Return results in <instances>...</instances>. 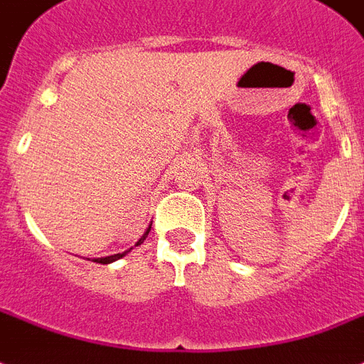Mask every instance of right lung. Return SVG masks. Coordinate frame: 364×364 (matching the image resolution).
Listing matches in <instances>:
<instances>
[{"instance_id":"1","label":"right lung","mask_w":364,"mask_h":364,"mask_svg":"<svg viewBox=\"0 0 364 364\" xmlns=\"http://www.w3.org/2000/svg\"><path fill=\"white\" fill-rule=\"evenodd\" d=\"M150 228H151V224H150V226H148V230H146V233H144L142 237L138 239L136 245H134V247H138V245H142V243H144V239L148 237V233H150ZM127 252H131V249L125 250V252H119V255L106 256V258H95V262H97V264H112V262H115V260H119V258H123V256H125Z\"/></svg>"}]
</instances>
